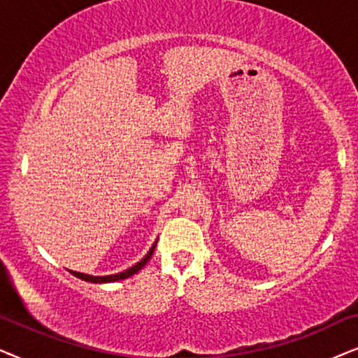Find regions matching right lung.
Masks as SVG:
<instances>
[{
  "instance_id": "add662e5",
  "label": "right lung",
  "mask_w": 358,
  "mask_h": 358,
  "mask_svg": "<svg viewBox=\"0 0 358 358\" xmlns=\"http://www.w3.org/2000/svg\"><path fill=\"white\" fill-rule=\"evenodd\" d=\"M155 245H157V241L154 242V244H152L150 250L147 252L144 259H141L139 262H137L136 265L129 266V268H127V270H124V271H119V273H114V275H103V276H94V275H88V273H80V271H73V270H69V271H70L71 275H75L76 278H80V280H85V282H90V283H111V282H119V280L129 278V276L136 275L137 271H139L141 268H144L147 262L150 260L152 254H154V250H155Z\"/></svg>"
}]
</instances>
